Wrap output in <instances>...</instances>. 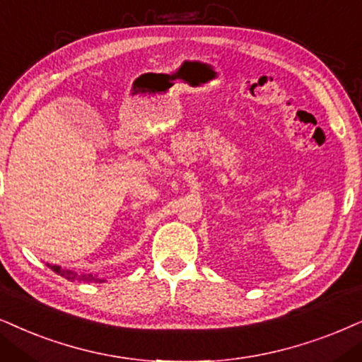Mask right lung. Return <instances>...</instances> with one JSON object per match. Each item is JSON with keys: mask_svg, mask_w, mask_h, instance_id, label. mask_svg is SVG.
I'll return each instance as SVG.
<instances>
[{"mask_svg": "<svg viewBox=\"0 0 362 362\" xmlns=\"http://www.w3.org/2000/svg\"><path fill=\"white\" fill-rule=\"evenodd\" d=\"M48 267L52 269L53 272H57L58 276L65 277L66 281H71V282H103L105 279L98 277L97 274H78L75 271H70V269H62L59 265H53V264H48Z\"/></svg>", "mask_w": 362, "mask_h": 362, "instance_id": "add662e5", "label": "right lung"}]
</instances>
